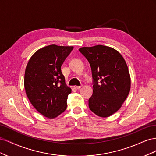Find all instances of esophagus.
<instances>
[{"label": "esophagus", "mask_w": 156, "mask_h": 156, "mask_svg": "<svg viewBox=\"0 0 156 156\" xmlns=\"http://www.w3.org/2000/svg\"><path fill=\"white\" fill-rule=\"evenodd\" d=\"M73 87H74L75 88H76V89H79V88H81V86H74Z\"/></svg>", "instance_id": "1"}]
</instances>
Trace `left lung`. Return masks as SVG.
<instances>
[{
  "label": "left lung",
  "instance_id": "8db88e82",
  "mask_svg": "<svg viewBox=\"0 0 156 156\" xmlns=\"http://www.w3.org/2000/svg\"><path fill=\"white\" fill-rule=\"evenodd\" d=\"M79 51L89 62L94 79L90 109L98 116H110L120 109L130 91L126 61L119 51L108 46L83 47Z\"/></svg>",
  "mask_w": 156,
  "mask_h": 156
}]
</instances>
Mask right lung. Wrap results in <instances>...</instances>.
<instances>
[{
	"mask_svg": "<svg viewBox=\"0 0 156 156\" xmlns=\"http://www.w3.org/2000/svg\"><path fill=\"white\" fill-rule=\"evenodd\" d=\"M73 49V46H45L36 51L27 65V96L33 107L48 119H55L66 109L72 89L65 83L61 66Z\"/></svg>",
	"mask_w": 156,
	"mask_h": 156,
	"instance_id": "1",
	"label": "right lung"
}]
</instances>
